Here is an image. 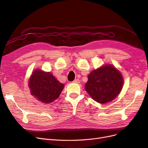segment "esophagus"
<instances>
[{"label": "esophagus", "instance_id": "esophagus-1", "mask_svg": "<svg viewBox=\"0 0 148 148\" xmlns=\"http://www.w3.org/2000/svg\"><path fill=\"white\" fill-rule=\"evenodd\" d=\"M74 83H79V82H80V81H79V79H75L74 81L73 82Z\"/></svg>", "mask_w": 148, "mask_h": 148}]
</instances>
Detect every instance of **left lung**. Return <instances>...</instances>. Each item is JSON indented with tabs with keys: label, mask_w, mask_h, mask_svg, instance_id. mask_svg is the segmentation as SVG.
<instances>
[{
	"label": "left lung",
	"mask_w": 148,
	"mask_h": 148,
	"mask_svg": "<svg viewBox=\"0 0 148 148\" xmlns=\"http://www.w3.org/2000/svg\"><path fill=\"white\" fill-rule=\"evenodd\" d=\"M123 84L120 71L112 65H106L92 71L88 75L85 90L94 100L105 104L119 95Z\"/></svg>",
	"instance_id": "left-lung-1"
}]
</instances>
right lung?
Returning <instances> with one entry per match:
<instances>
[{"mask_svg": "<svg viewBox=\"0 0 148 148\" xmlns=\"http://www.w3.org/2000/svg\"><path fill=\"white\" fill-rule=\"evenodd\" d=\"M31 94L40 102L51 103L59 97L64 85L60 83L51 72L35 70L29 81Z\"/></svg>", "mask_w": 148, "mask_h": 148, "instance_id": "obj_1", "label": "right lung"}]
</instances>
